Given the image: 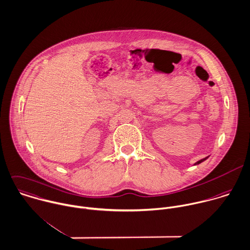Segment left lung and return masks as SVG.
I'll return each mask as SVG.
<instances>
[{"mask_svg": "<svg viewBox=\"0 0 250 250\" xmlns=\"http://www.w3.org/2000/svg\"><path fill=\"white\" fill-rule=\"evenodd\" d=\"M208 158V157H205V158H203V159H201V160H199V161H197V162H196L194 165H199V164H201L202 162H204L205 160H207Z\"/></svg>", "mask_w": 250, "mask_h": 250, "instance_id": "1", "label": "left lung"}]
</instances>
